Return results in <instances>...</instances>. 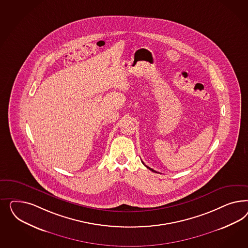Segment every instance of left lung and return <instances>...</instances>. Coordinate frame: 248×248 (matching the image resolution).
Masks as SVG:
<instances>
[{"instance_id": "1", "label": "left lung", "mask_w": 248, "mask_h": 248, "mask_svg": "<svg viewBox=\"0 0 248 248\" xmlns=\"http://www.w3.org/2000/svg\"><path fill=\"white\" fill-rule=\"evenodd\" d=\"M142 163H143V162H142ZM143 165H144V164H143ZM145 166H146V167H147V168H148V169H150L151 171H153V172H155V173H157V172H156V171H155V170H153V169H152V168H150V167H148V166H147V165H145Z\"/></svg>"}]
</instances>
